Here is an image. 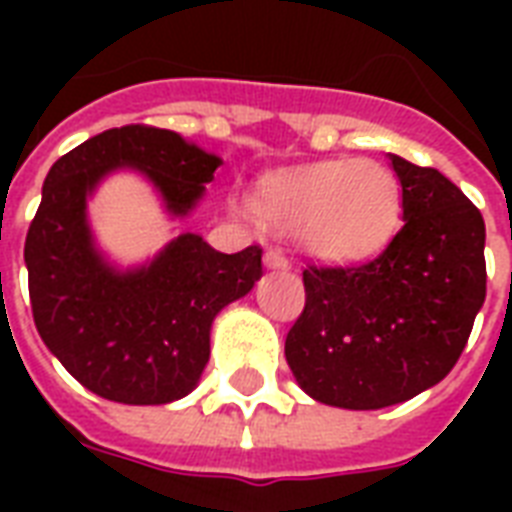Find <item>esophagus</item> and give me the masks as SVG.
<instances>
[{
    "instance_id": "1",
    "label": "esophagus",
    "mask_w": 512,
    "mask_h": 512,
    "mask_svg": "<svg viewBox=\"0 0 512 512\" xmlns=\"http://www.w3.org/2000/svg\"><path fill=\"white\" fill-rule=\"evenodd\" d=\"M263 263H265V268H271V271H287L289 268V260L281 255L279 249H265Z\"/></svg>"
}]
</instances>
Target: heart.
Masks as SVG:
<instances>
[{
	"mask_svg": "<svg viewBox=\"0 0 512 512\" xmlns=\"http://www.w3.org/2000/svg\"><path fill=\"white\" fill-rule=\"evenodd\" d=\"M249 209L265 228L297 236L305 255L329 265H353L393 239L401 188L382 162L327 159L263 175Z\"/></svg>",
	"mask_w": 512,
	"mask_h": 512,
	"instance_id": "heart-1",
	"label": "heart"
}]
</instances>
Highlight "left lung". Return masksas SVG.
Here are the masks:
<instances>
[{"mask_svg":"<svg viewBox=\"0 0 512 512\" xmlns=\"http://www.w3.org/2000/svg\"><path fill=\"white\" fill-rule=\"evenodd\" d=\"M401 231L358 268L303 271L305 311L284 356L321 404L385 409L433 388L457 364L486 297L484 217L430 167L390 156Z\"/></svg>","mask_w":512,"mask_h":512,"instance_id":"obj_1","label":"left lung"}]
</instances>
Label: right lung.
Instances as JSON below:
<instances>
[{"label": "right lung", "mask_w": 512, "mask_h": 512, "mask_svg": "<svg viewBox=\"0 0 512 512\" xmlns=\"http://www.w3.org/2000/svg\"><path fill=\"white\" fill-rule=\"evenodd\" d=\"M223 159L172 130L116 127L60 156L26 236L28 295L39 337L66 372L116 404L188 396L209 361L217 313L252 292L263 249L225 255L177 231L143 263L119 265L98 244L90 201L116 172L143 177L164 215L183 223Z\"/></svg>", "instance_id": "right-lung-1"}]
</instances>
